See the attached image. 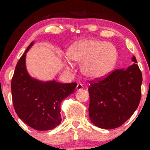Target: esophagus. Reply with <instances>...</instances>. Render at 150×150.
<instances>
[{
  "label": "esophagus",
  "instance_id": "1",
  "mask_svg": "<svg viewBox=\"0 0 150 150\" xmlns=\"http://www.w3.org/2000/svg\"><path fill=\"white\" fill-rule=\"evenodd\" d=\"M83 89V85H82V84H78L77 86H76V91H81Z\"/></svg>",
  "mask_w": 150,
  "mask_h": 150
}]
</instances>
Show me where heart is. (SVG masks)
Wrapping results in <instances>:
<instances>
[{"label": "heart", "instance_id": "obj_1", "mask_svg": "<svg viewBox=\"0 0 150 150\" xmlns=\"http://www.w3.org/2000/svg\"><path fill=\"white\" fill-rule=\"evenodd\" d=\"M67 56L74 61L83 63L81 69L86 76L100 79L106 76L114 67L117 50L110 43L85 40L71 45ZM64 63L66 69L72 70L73 66L68 59H65Z\"/></svg>", "mask_w": 150, "mask_h": 150}]
</instances>
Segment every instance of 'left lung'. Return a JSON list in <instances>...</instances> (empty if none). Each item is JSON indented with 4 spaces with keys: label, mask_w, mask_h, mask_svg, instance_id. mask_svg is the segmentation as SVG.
I'll use <instances>...</instances> for the list:
<instances>
[{
    "label": "left lung",
    "mask_w": 150,
    "mask_h": 150,
    "mask_svg": "<svg viewBox=\"0 0 150 150\" xmlns=\"http://www.w3.org/2000/svg\"><path fill=\"white\" fill-rule=\"evenodd\" d=\"M126 69H116L89 88V115L95 126L114 129L126 122L138 107L141 96L142 73L134 56Z\"/></svg>",
    "instance_id": "left-lung-1"
}]
</instances>
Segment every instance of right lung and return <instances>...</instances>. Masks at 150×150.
<instances>
[{"mask_svg":"<svg viewBox=\"0 0 150 150\" xmlns=\"http://www.w3.org/2000/svg\"><path fill=\"white\" fill-rule=\"evenodd\" d=\"M30 43L16 65L11 81L13 107L20 119L36 130H50L61 122V103L73 93L76 83L42 81L30 76L26 67V54Z\"/></svg>","mask_w":150,"mask_h":150,"instance_id":"1","label":"right lung"}]
</instances>
